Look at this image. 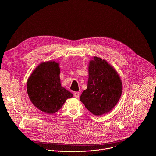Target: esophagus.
Wrapping results in <instances>:
<instances>
[{"mask_svg":"<svg viewBox=\"0 0 156 156\" xmlns=\"http://www.w3.org/2000/svg\"><path fill=\"white\" fill-rule=\"evenodd\" d=\"M80 93L79 92H75L74 97H75L76 98H78L79 97H80Z\"/></svg>","mask_w":156,"mask_h":156,"instance_id":"34e87169","label":"esophagus"}]
</instances>
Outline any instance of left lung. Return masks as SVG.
<instances>
[{
	"instance_id": "1",
	"label": "left lung",
	"mask_w": 156,
	"mask_h": 156,
	"mask_svg": "<svg viewBox=\"0 0 156 156\" xmlns=\"http://www.w3.org/2000/svg\"><path fill=\"white\" fill-rule=\"evenodd\" d=\"M122 83L116 71L104 59L94 57L90 61L87 88L80 101L96 116L111 111L119 101Z\"/></svg>"
}]
</instances>
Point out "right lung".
Listing matches in <instances>:
<instances>
[{
  "mask_svg": "<svg viewBox=\"0 0 156 156\" xmlns=\"http://www.w3.org/2000/svg\"><path fill=\"white\" fill-rule=\"evenodd\" d=\"M59 64L55 61L41 63L30 75L27 90L30 101L41 111L52 114L59 111L73 94L62 87Z\"/></svg>",
  "mask_w": 156,
  "mask_h": 156,
  "instance_id": "1",
  "label": "right lung"
}]
</instances>
